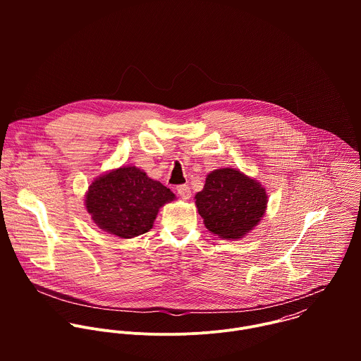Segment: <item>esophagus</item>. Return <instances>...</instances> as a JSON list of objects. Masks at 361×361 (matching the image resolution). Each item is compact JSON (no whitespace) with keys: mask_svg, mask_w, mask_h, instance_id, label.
Returning a JSON list of instances; mask_svg holds the SVG:
<instances>
[{"mask_svg":"<svg viewBox=\"0 0 361 361\" xmlns=\"http://www.w3.org/2000/svg\"><path fill=\"white\" fill-rule=\"evenodd\" d=\"M177 192L180 194L181 198L184 200H188L191 197V191H190V187L185 185V184H181V185H177Z\"/></svg>","mask_w":361,"mask_h":361,"instance_id":"1","label":"esophagus"}]
</instances>
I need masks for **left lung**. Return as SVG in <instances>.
Instances as JSON below:
<instances>
[{
  "label": "left lung",
  "mask_w": 361,
  "mask_h": 361,
  "mask_svg": "<svg viewBox=\"0 0 361 361\" xmlns=\"http://www.w3.org/2000/svg\"><path fill=\"white\" fill-rule=\"evenodd\" d=\"M194 198L204 226L224 240L250 233L263 219L269 201L259 181L235 169L212 171Z\"/></svg>",
  "instance_id": "8db88e82"
}]
</instances>
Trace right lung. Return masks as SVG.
<instances>
[{
  "instance_id": "right-lung-1",
  "label": "right lung",
  "mask_w": 361,
  "mask_h": 361,
  "mask_svg": "<svg viewBox=\"0 0 361 361\" xmlns=\"http://www.w3.org/2000/svg\"><path fill=\"white\" fill-rule=\"evenodd\" d=\"M174 198L160 181L127 166L97 177L85 194V207L102 231L133 238L152 228L159 210Z\"/></svg>"
}]
</instances>
